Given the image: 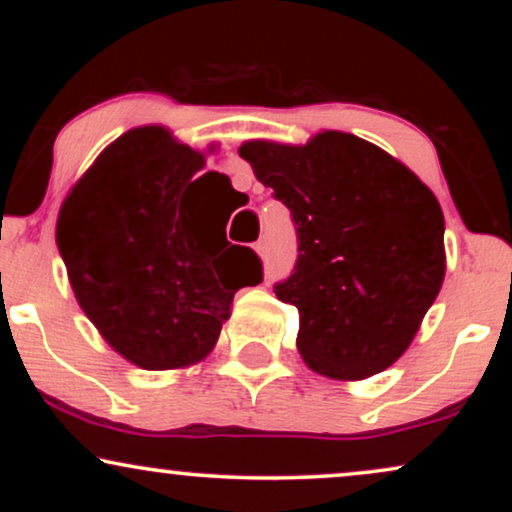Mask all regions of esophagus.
I'll list each match as a JSON object with an SVG mask.
<instances>
[{
    "label": "esophagus",
    "mask_w": 512,
    "mask_h": 512,
    "mask_svg": "<svg viewBox=\"0 0 512 512\" xmlns=\"http://www.w3.org/2000/svg\"><path fill=\"white\" fill-rule=\"evenodd\" d=\"M254 251H256V254L258 256H265V254H268V244H265V240H258L256 244H254Z\"/></svg>",
    "instance_id": "obj_1"
}]
</instances>
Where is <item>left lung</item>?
I'll return each mask as SVG.
<instances>
[{"mask_svg": "<svg viewBox=\"0 0 512 512\" xmlns=\"http://www.w3.org/2000/svg\"><path fill=\"white\" fill-rule=\"evenodd\" d=\"M237 153L296 223V270L275 293L298 307L307 368L342 382L387 370L445 279L436 195L401 160L340 130L307 144L249 139Z\"/></svg>", "mask_w": 512, "mask_h": 512, "instance_id": "obj_1", "label": "left lung"}]
</instances>
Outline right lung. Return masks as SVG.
I'll return each instance as SVG.
<instances>
[{"instance_id": "right-lung-1", "label": "right lung", "mask_w": 512, "mask_h": 512, "mask_svg": "<svg viewBox=\"0 0 512 512\" xmlns=\"http://www.w3.org/2000/svg\"><path fill=\"white\" fill-rule=\"evenodd\" d=\"M207 153L163 125L132 128L95 158L60 207L55 242L81 310L114 352L144 370L207 359L237 289L263 279L249 247L226 240L219 256L212 221L188 195L207 174L230 188L216 172L193 181ZM242 264L244 276L236 272Z\"/></svg>"}]
</instances>
